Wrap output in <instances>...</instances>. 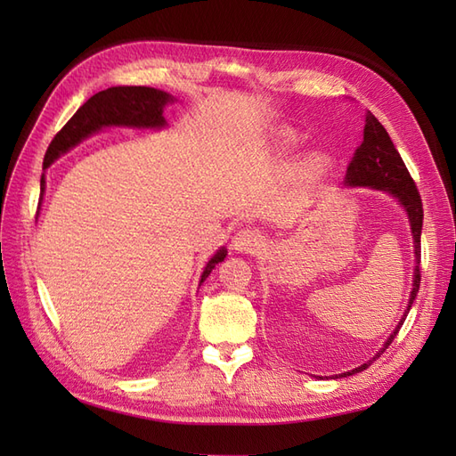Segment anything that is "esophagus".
I'll return each instance as SVG.
<instances>
[{
	"label": "esophagus",
	"mask_w": 456,
	"mask_h": 456,
	"mask_svg": "<svg viewBox=\"0 0 456 456\" xmlns=\"http://www.w3.org/2000/svg\"><path fill=\"white\" fill-rule=\"evenodd\" d=\"M262 238L256 230H240L236 236H233V249L245 251V253H255L260 249Z\"/></svg>",
	"instance_id": "34e87169"
}]
</instances>
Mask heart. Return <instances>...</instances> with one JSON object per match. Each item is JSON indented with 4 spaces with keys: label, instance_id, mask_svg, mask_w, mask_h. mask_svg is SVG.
<instances>
[{
    "label": "heart",
    "instance_id": "obj_1",
    "mask_svg": "<svg viewBox=\"0 0 456 456\" xmlns=\"http://www.w3.org/2000/svg\"><path fill=\"white\" fill-rule=\"evenodd\" d=\"M293 142H295V134H293V133H281L280 144H281L283 148L291 146ZM325 165H327V161H325L323 156H312V158L305 163V169H306V173H310V175H317V173H322V171L325 169Z\"/></svg>",
    "mask_w": 456,
    "mask_h": 456
}]
</instances>
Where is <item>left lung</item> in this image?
<instances>
[{"instance_id":"left-lung-1","label":"left lung","mask_w":456,"mask_h":456,"mask_svg":"<svg viewBox=\"0 0 456 456\" xmlns=\"http://www.w3.org/2000/svg\"><path fill=\"white\" fill-rule=\"evenodd\" d=\"M346 184L350 186H370L377 190H384L388 194L395 196L402 205L405 207V211L409 215L411 220V232H412V240H415V255H417V268H415V280H412V291H411V298H409V306L407 312L411 310L412 302L417 298L419 287H420V233H422V218H424V211H422V200L419 194V188L412 181L405 163L399 156V151L395 150L394 142L390 141V134L386 133V129L382 127V123L372 116L370 112L365 114V127H363V142L357 146V150L354 151V158L348 163L346 169ZM405 322V317L399 325L395 327L394 333L390 335V338L386 340L384 348L372 357L370 362L363 363L362 367H357L354 370L342 372L340 377H350L354 372H360L363 369H367L372 362L379 360V357L384 354V350L390 346L392 340L395 338L397 330L402 329Z\"/></svg>"}]
</instances>
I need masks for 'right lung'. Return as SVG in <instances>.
<instances>
[{
    "label": "right lung",
    "instance_id": "1",
    "mask_svg": "<svg viewBox=\"0 0 456 456\" xmlns=\"http://www.w3.org/2000/svg\"><path fill=\"white\" fill-rule=\"evenodd\" d=\"M171 94L151 89V87H110L93 94L91 99L81 106L77 112L68 119L66 126L54 134L51 141L44 167L57 159L64 151L84 141L91 133L99 131L106 126H131V127H163V106L167 104ZM44 176H41V186H44ZM226 256V249H220L205 266L201 273V281H205L211 270L223 262Z\"/></svg>",
    "mask_w": 456,
    "mask_h": 456
}]
</instances>
